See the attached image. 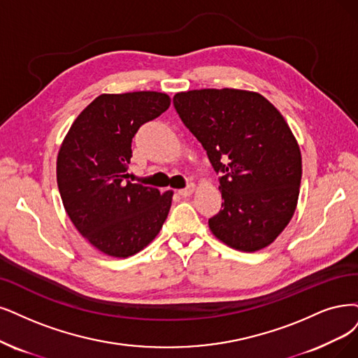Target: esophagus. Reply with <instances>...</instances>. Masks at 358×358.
<instances>
[{"label": "esophagus", "mask_w": 358, "mask_h": 358, "mask_svg": "<svg viewBox=\"0 0 358 358\" xmlns=\"http://www.w3.org/2000/svg\"><path fill=\"white\" fill-rule=\"evenodd\" d=\"M194 192V186L193 184H190L189 187H186V189H181V190H178V194L181 196V197H189L192 193Z\"/></svg>", "instance_id": "34e87169"}]
</instances>
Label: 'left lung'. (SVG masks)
<instances>
[{"label":"left lung","mask_w":358,"mask_h":358,"mask_svg":"<svg viewBox=\"0 0 358 358\" xmlns=\"http://www.w3.org/2000/svg\"><path fill=\"white\" fill-rule=\"evenodd\" d=\"M176 110L221 172L224 202L208 224L227 246L255 252L292 220L301 150L282 113L258 92L203 88L177 92Z\"/></svg>","instance_id":"left-lung-1"}]
</instances>
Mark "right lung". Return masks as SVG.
<instances>
[{"label": "right lung", "mask_w": 358, "mask_h": 358, "mask_svg": "<svg viewBox=\"0 0 358 358\" xmlns=\"http://www.w3.org/2000/svg\"><path fill=\"white\" fill-rule=\"evenodd\" d=\"M171 104L165 92L101 94L78 115L57 156V186L76 230L113 258L148 246L168 217L172 190L128 180L131 143L138 128Z\"/></svg>", "instance_id": "1"}]
</instances>
